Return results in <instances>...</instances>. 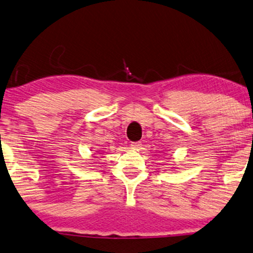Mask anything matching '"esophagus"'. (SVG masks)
<instances>
[{
    "label": "esophagus",
    "instance_id": "esophagus-1",
    "mask_svg": "<svg viewBox=\"0 0 253 253\" xmlns=\"http://www.w3.org/2000/svg\"><path fill=\"white\" fill-rule=\"evenodd\" d=\"M130 147H132V148H134V149H140L142 147V145H141V142L136 141V142L130 143Z\"/></svg>",
    "mask_w": 253,
    "mask_h": 253
}]
</instances>
